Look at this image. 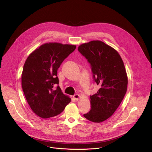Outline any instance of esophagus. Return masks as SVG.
<instances>
[{"label": "esophagus", "mask_w": 152, "mask_h": 152, "mask_svg": "<svg viewBox=\"0 0 152 152\" xmlns=\"http://www.w3.org/2000/svg\"><path fill=\"white\" fill-rule=\"evenodd\" d=\"M73 97L75 99V100H79V99L80 98V96L79 94H75Z\"/></svg>", "instance_id": "34e87169"}]
</instances>
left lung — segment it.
<instances>
[{"label":"left lung","instance_id":"8db88e82","mask_svg":"<svg viewBox=\"0 0 152 152\" xmlns=\"http://www.w3.org/2000/svg\"><path fill=\"white\" fill-rule=\"evenodd\" d=\"M78 50L91 64L94 80L100 86L90 96L91 110L83 116L101 123L115 113L126 94L128 79L124 63L116 50L99 40L83 43Z\"/></svg>","mask_w":152,"mask_h":152}]
</instances>
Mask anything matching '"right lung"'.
I'll use <instances>...</instances> for the list:
<instances>
[{
  "label": "right lung",
  "instance_id": "obj_1",
  "mask_svg": "<svg viewBox=\"0 0 152 152\" xmlns=\"http://www.w3.org/2000/svg\"><path fill=\"white\" fill-rule=\"evenodd\" d=\"M76 45L48 42L33 51L26 59L21 74V86L32 111L49 118L61 114L71 102L62 92L57 71L60 65L76 49Z\"/></svg>",
  "mask_w": 152,
  "mask_h": 152
}]
</instances>
